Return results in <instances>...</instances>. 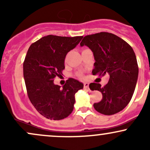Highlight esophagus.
<instances>
[{
	"label": "esophagus",
	"instance_id": "obj_1",
	"mask_svg": "<svg viewBox=\"0 0 150 150\" xmlns=\"http://www.w3.org/2000/svg\"><path fill=\"white\" fill-rule=\"evenodd\" d=\"M84 87L86 89H88L89 88V83L88 82H85L84 83Z\"/></svg>",
	"mask_w": 150,
	"mask_h": 150
}]
</instances>
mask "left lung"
<instances>
[{"label": "left lung", "mask_w": 150, "mask_h": 150, "mask_svg": "<svg viewBox=\"0 0 150 150\" xmlns=\"http://www.w3.org/2000/svg\"><path fill=\"white\" fill-rule=\"evenodd\" d=\"M88 46L94 54L95 63L92 75H109L104 87L91 83V90H98L102 99L94 103V108L102 114L113 115L122 111L133 95L138 77V65L133 49L115 34L100 32L85 36L80 46Z\"/></svg>", "instance_id": "8db88e82"}]
</instances>
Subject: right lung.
Here are the masks:
<instances>
[{
  "label": "right lung",
  "instance_id": "add662e5",
  "mask_svg": "<svg viewBox=\"0 0 150 150\" xmlns=\"http://www.w3.org/2000/svg\"><path fill=\"white\" fill-rule=\"evenodd\" d=\"M83 37L48 35L30 46L23 63L27 94L37 111L51 120H61L73 111L75 94L82 82L70 78L63 87L53 83L65 69V58Z\"/></svg>",
  "mask_w": 150,
  "mask_h": 150
}]
</instances>
